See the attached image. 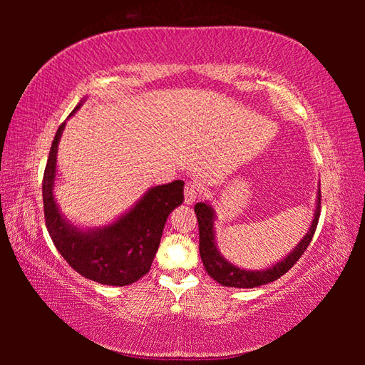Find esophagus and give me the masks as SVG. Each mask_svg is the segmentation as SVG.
Listing matches in <instances>:
<instances>
[{
    "mask_svg": "<svg viewBox=\"0 0 365 365\" xmlns=\"http://www.w3.org/2000/svg\"><path fill=\"white\" fill-rule=\"evenodd\" d=\"M199 197V188L195 182H187L185 185V204H192L196 202Z\"/></svg>",
    "mask_w": 365,
    "mask_h": 365,
    "instance_id": "34e87169",
    "label": "esophagus"
}]
</instances>
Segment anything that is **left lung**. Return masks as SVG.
<instances>
[{"label": "left lung", "instance_id": "1", "mask_svg": "<svg viewBox=\"0 0 365 365\" xmlns=\"http://www.w3.org/2000/svg\"><path fill=\"white\" fill-rule=\"evenodd\" d=\"M195 212L199 222V252L200 259L205 267V271L210 274L216 282L224 287H235V289H254V287L265 285L268 282H273L276 279L284 276L294 263L299 260V257L307 246L311 245L314 234L317 230V224L320 220L322 212V192L319 191V200H317V210L315 218L312 221V226L309 229L306 237L301 240V243L294 247V251L285 257L282 262L276 263L274 267L263 271H246L240 269L232 265L226 259H222L220 252L215 247V235H213V210L210 205L204 202H197L195 205Z\"/></svg>", "mask_w": 365, "mask_h": 365}]
</instances>
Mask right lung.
<instances>
[{"mask_svg": "<svg viewBox=\"0 0 365 365\" xmlns=\"http://www.w3.org/2000/svg\"><path fill=\"white\" fill-rule=\"evenodd\" d=\"M75 108L72 114L78 110ZM71 114V115H72ZM61 123L46 160L42 196L43 215L54 246L76 273L105 285H130L149 273L169 213L183 202V182L152 188L122 218L102 230L80 232L68 226L53 197Z\"/></svg>", "mask_w": 365, "mask_h": 365, "instance_id": "1", "label": "right lung"}]
</instances>
